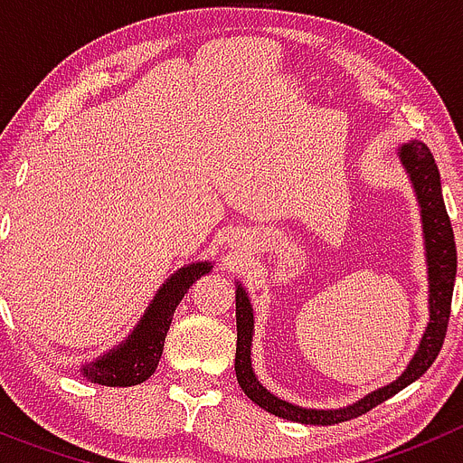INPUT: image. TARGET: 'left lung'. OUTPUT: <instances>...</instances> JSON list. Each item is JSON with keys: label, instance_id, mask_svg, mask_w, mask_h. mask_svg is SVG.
Instances as JSON below:
<instances>
[{"label": "left lung", "instance_id": "8db88e82", "mask_svg": "<svg viewBox=\"0 0 463 463\" xmlns=\"http://www.w3.org/2000/svg\"><path fill=\"white\" fill-rule=\"evenodd\" d=\"M401 162L411 174V181L415 185L417 199L422 206V227H424V241H427V261H429V308H431V322L427 326V334L422 336L420 350L408 364V369L403 371L396 383L387 384L383 390L373 392L366 399H362L354 406L341 408V411H308V408H298L280 401L267 392L255 378L250 366V343H252V308L250 301L245 297L243 288L239 285L236 289V380H239L241 390L248 394V399L255 401L257 406L264 411L273 412V415L282 417V420H292V422L301 424H338L347 422L353 417L369 412L378 403L387 401L415 383L420 375L427 373V369L433 364V359L439 357L440 347H443L445 334H448L449 322V306H452V289H455V276H457V248H455V234H452V224H449V215L445 211L443 194H440V174L436 166L431 150L420 141L406 143L401 146Z\"/></svg>", "mask_w": 463, "mask_h": 463}]
</instances>
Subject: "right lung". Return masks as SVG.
Wrapping results in <instances>:
<instances>
[{
  "label": "right lung",
  "instance_id": "obj_1",
  "mask_svg": "<svg viewBox=\"0 0 463 463\" xmlns=\"http://www.w3.org/2000/svg\"><path fill=\"white\" fill-rule=\"evenodd\" d=\"M208 271H211V264L203 261V264H190L174 273L166 285H162L132 336L106 357L85 364V378L90 383L106 384V387H132V384L148 380L157 369L162 350H165V338L175 306L181 304V298L185 297L192 282L199 280Z\"/></svg>",
  "mask_w": 463,
  "mask_h": 463
}]
</instances>
